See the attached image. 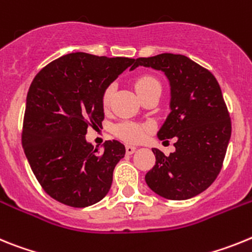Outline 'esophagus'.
Returning a JSON list of instances; mask_svg holds the SVG:
<instances>
[{
  "label": "esophagus",
  "mask_w": 252,
  "mask_h": 252,
  "mask_svg": "<svg viewBox=\"0 0 252 252\" xmlns=\"http://www.w3.org/2000/svg\"><path fill=\"white\" fill-rule=\"evenodd\" d=\"M135 150H137V148L133 147V146H126V155H133V153L135 152Z\"/></svg>",
  "instance_id": "obj_1"
}]
</instances>
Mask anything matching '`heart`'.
<instances>
[{"mask_svg":"<svg viewBox=\"0 0 252 252\" xmlns=\"http://www.w3.org/2000/svg\"><path fill=\"white\" fill-rule=\"evenodd\" d=\"M155 86H159L158 81L156 78H153L152 76H148V74L139 76L134 82L135 91L138 93V95H142L147 90H150L151 87ZM111 95H113V86H108L104 90L101 97V102L104 108H108L109 104H110ZM147 126L135 123V122H122V123L117 124V126H114V133L120 139L129 142V143H137V142L142 141L144 138L146 133H147Z\"/></svg>","mask_w":252,"mask_h":252,"instance_id":"heart-1","label":"heart"}]
</instances>
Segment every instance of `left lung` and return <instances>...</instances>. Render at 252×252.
I'll return each instance as SVG.
<instances>
[{"instance_id": "left-lung-1", "label": "left lung", "mask_w": 252, "mask_h": 252, "mask_svg": "<svg viewBox=\"0 0 252 252\" xmlns=\"http://www.w3.org/2000/svg\"><path fill=\"white\" fill-rule=\"evenodd\" d=\"M138 65L162 71L170 81L171 113L157 135L161 141L176 139L168 156L152 148L156 165L146 174V183L166 199L192 198L217 179L231 138L220 84L207 68L181 54L137 58L130 69Z\"/></svg>"}]
</instances>
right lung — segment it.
<instances>
[{
    "label": "right lung",
    "instance_id": "right-lung-1",
    "mask_svg": "<svg viewBox=\"0 0 252 252\" xmlns=\"http://www.w3.org/2000/svg\"><path fill=\"white\" fill-rule=\"evenodd\" d=\"M134 61L77 52L50 62L32 80L21 141L35 178L57 202L85 208L110 190L126 147L113 139L99 151L85 134L104 120V90Z\"/></svg>",
    "mask_w": 252,
    "mask_h": 252
}]
</instances>
